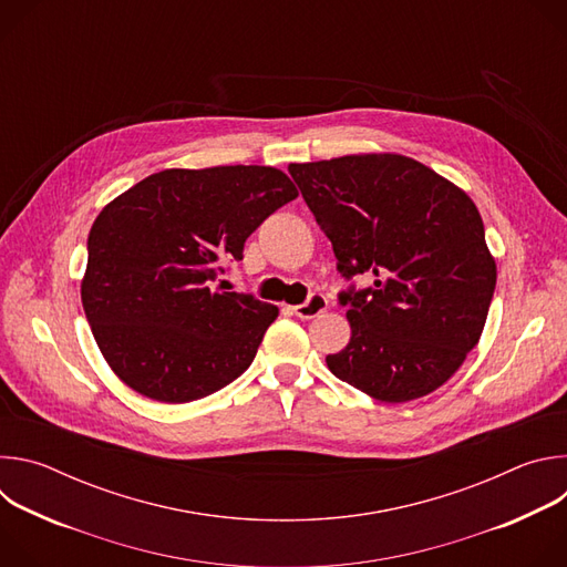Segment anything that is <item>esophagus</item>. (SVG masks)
Returning <instances> with one entry per match:
<instances>
[{"label": "esophagus", "instance_id": "34e87169", "mask_svg": "<svg viewBox=\"0 0 567 567\" xmlns=\"http://www.w3.org/2000/svg\"><path fill=\"white\" fill-rule=\"evenodd\" d=\"M326 309H328V298L322 296V293H311L302 305L291 307V311H293L298 318H302V320L316 318V316H320Z\"/></svg>", "mask_w": 567, "mask_h": 567}]
</instances>
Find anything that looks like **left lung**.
<instances>
[{"instance_id":"left-lung-1","label":"left lung","mask_w":567,"mask_h":567,"mask_svg":"<svg viewBox=\"0 0 567 567\" xmlns=\"http://www.w3.org/2000/svg\"><path fill=\"white\" fill-rule=\"evenodd\" d=\"M305 204L332 241L350 343L328 368L361 392L401 403L440 388L482 334L496 262L475 204L401 154L291 164Z\"/></svg>"}]
</instances>
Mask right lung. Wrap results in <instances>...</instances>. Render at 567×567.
I'll return each instance as SVG.
<instances>
[{"label": "right lung", "mask_w": 567, "mask_h": 567, "mask_svg": "<svg viewBox=\"0 0 567 567\" xmlns=\"http://www.w3.org/2000/svg\"><path fill=\"white\" fill-rule=\"evenodd\" d=\"M298 197L269 166L161 171L107 204L87 239L83 309L110 368L154 401L208 396L245 372L278 307L221 291L247 237Z\"/></svg>", "instance_id": "right-lung-1"}]
</instances>
